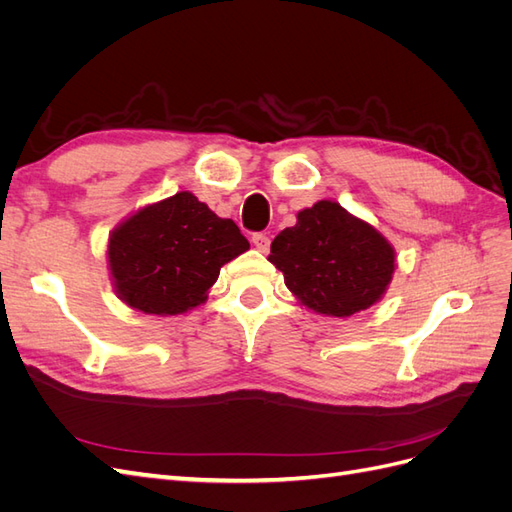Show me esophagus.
<instances>
[{"label": "esophagus", "mask_w": 512, "mask_h": 512, "mask_svg": "<svg viewBox=\"0 0 512 512\" xmlns=\"http://www.w3.org/2000/svg\"><path fill=\"white\" fill-rule=\"evenodd\" d=\"M252 243L258 252H269V245H271V239L265 235V232H256V235L252 237Z\"/></svg>", "instance_id": "1"}]
</instances>
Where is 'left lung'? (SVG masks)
I'll use <instances>...</instances> for the list:
<instances>
[{
    "instance_id": "obj_1",
    "label": "left lung",
    "mask_w": 512,
    "mask_h": 512,
    "mask_svg": "<svg viewBox=\"0 0 512 512\" xmlns=\"http://www.w3.org/2000/svg\"><path fill=\"white\" fill-rule=\"evenodd\" d=\"M269 262L301 305L333 318L376 305L397 267L389 239L335 200L299 211L273 239Z\"/></svg>"
}]
</instances>
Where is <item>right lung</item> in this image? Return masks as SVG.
<instances>
[{
  "instance_id": "1",
  "label": "right lung",
  "mask_w": 512,
  "mask_h": 512,
  "mask_svg": "<svg viewBox=\"0 0 512 512\" xmlns=\"http://www.w3.org/2000/svg\"><path fill=\"white\" fill-rule=\"evenodd\" d=\"M250 250L232 220L218 218L192 192L141 207L108 237L117 297L143 314L177 316L207 301L220 269Z\"/></svg>"
}]
</instances>
